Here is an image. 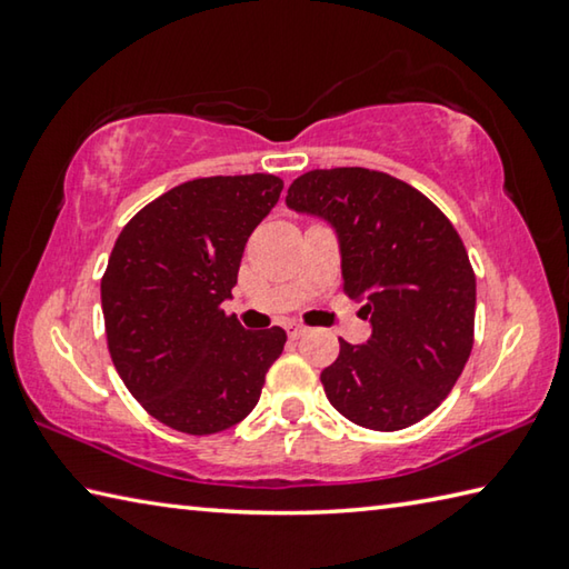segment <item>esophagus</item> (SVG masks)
<instances>
[{"mask_svg": "<svg viewBox=\"0 0 569 569\" xmlns=\"http://www.w3.org/2000/svg\"><path fill=\"white\" fill-rule=\"evenodd\" d=\"M303 333H306V329L301 323H288V336H291V339H301Z\"/></svg>", "mask_w": 569, "mask_h": 569, "instance_id": "34e87169", "label": "esophagus"}]
</instances>
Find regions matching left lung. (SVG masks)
Listing matches in <instances>:
<instances>
[{
  "label": "left lung",
  "instance_id": "obj_1",
  "mask_svg": "<svg viewBox=\"0 0 569 569\" xmlns=\"http://www.w3.org/2000/svg\"><path fill=\"white\" fill-rule=\"evenodd\" d=\"M286 206L333 228L343 291L371 323L369 341L339 339L321 371L331 407L373 431L429 417L475 343L477 281L455 226L417 188L366 168L306 172Z\"/></svg>",
  "mask_w": 569,
  "mask_h": 569
}]
</instances>
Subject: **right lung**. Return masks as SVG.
I'll return each mask as SVG.
<instances>
[{"instance_id": "1", "label": "right lung", "mask_w": 569, "mask_h": 569, "mask_svg": "<svg viewBox=\"0 0 569 569\" xmlns=\"http://www.w3.org/2000/svg\"><path fill=\"white\" fill-rule=\"evenodd\" d=\"M281 190L266 172L188 180L142 208L112 248L100 283L112 363L170 429L218 435L261 399L286 331H246L220 303Z\"/></svg>"}]
</instances>
